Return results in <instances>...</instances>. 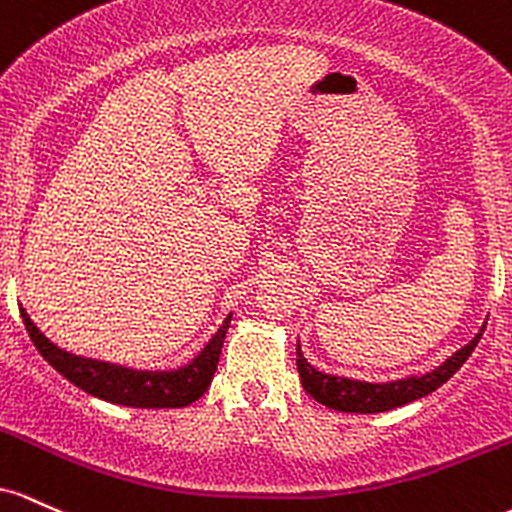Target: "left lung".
Here are the masks:
<instances>
[{"label": "left lung", "instance_id": "left-lung-1", "mask_svg": "<svg viewBox=\"0 0 512 512\" xmlns=\"http://www.w3.org/2000/svg\"><path fill=\"white\" fill-rule=\"evenodd\" d=\"M486 324L476 333L472 341L457 353H452L445 363L435 367V370L426 372V375H409L401 380L392 382H363V380H350V377L326 375L319 372L317 367L309 365L307 358L302 355L300 346H297V370H300V380L304 392L319 401V404L329 406V409L346 411V413H382L396 406H404L409 401L421 399L435 389L442 387L452 375L467 363L472 350L479 343L481 333H484Z\"/></svg>", "mask_w": 512, "mask_h": 512}]
</instances>
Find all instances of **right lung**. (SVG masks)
Instances as JSON below:
<instances>
[{"instance_id":"1","label":"right lung","mask_w":512,"mask_h":512,"mask_svg":"<svg viewBox=\"0 0 512 512\" xmlns=\"http://www.w3.org/2000/svg\"><path fill=\"white\" fill-rule=\"evenodd\" d=\"M21 319H24L28 336H31L38 353L65 380L84 389L86 394L111 401V404L132 406V409H183L208 392L212 375L220 363L222 343H225L232 314L222 321L220 329L212 333L210 341L191 363L176 367V370H135V367L67 353V350L55 346L45 333L38 331V326L33 324L24 307H21Z\"/></svg>"}]
</instances>
